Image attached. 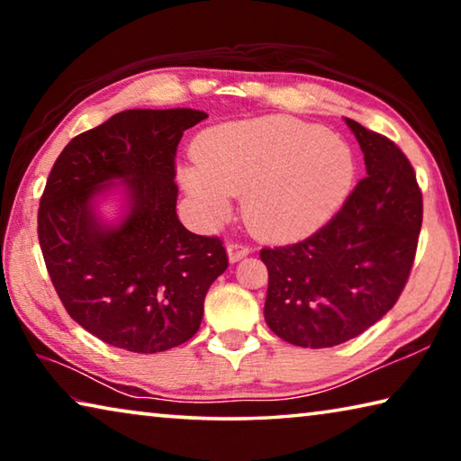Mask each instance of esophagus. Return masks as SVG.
I'll list each match as a JSON object with an SVG mask.
<instances>
[{"label": "esophagus", "mask_w": 461, "mask_h": 461, "mask_svg": "<svg viewBox=\"0 0 461 461\" xmlns=\"http://www.w3.org/2000/svg\"><path fill=\"white\" fill-rule=\"evenodd\" d=\"M249 254V246L241 244V241H230L228 244V256L231 262H238L241 258H246V256Z\"/></svg>", "instance_id": "obj_1"}]
</instances>
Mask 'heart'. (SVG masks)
Instances as JSON below:
<instances>
[{
  "instance_id": "heart-1",
  "label": "heart",
  "mask_w": 461,
  "mask_h": 461,
  "mask_svg": "<svg viewBox=\"0 0 461 461\" xmlns=\"http://www.w3.org/2000/svg\"><path fill=\"white\" fill-rule=\"evenodd\" d=\"M197 168L183 183L221 220L231 194L244 195L246 221L260 236L296 240L317 231L346 201L356 160L346 140L286 115L207 130L194 146Z\"/></svg>"
}]
</instances>
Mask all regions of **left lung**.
<instances>
[{
  "mask_svg": "<svg viewBox=\"0 0 461 461\" xmlns=\"http://www.w3.org/2000/svg\"><path fill=\"white\" fill-rule=\"evenodd\" d=\"M366 176L307 240L262 248L268 268L264 319L280 339L333 348L354 339L399 301L415 262L423 194L393 140L346 120Z\"/></svg>",
  "mask_w": 461,
  "mask_h": 461,
  "instance_id": "left-lung-1",
  "label": "left lung"
}]
</instances>
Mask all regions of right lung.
Masks as SVG:
<instances>
[{
  "instance_id": "1",
  "label": "right lung",
  "mask_w": 461,
  "mask_h": 461,
  "mask_svg": "<svg viewBox=\"0 0 461 461\" xmlns=\"http://www.w3.org/2000/svg\"><path fill=\"white\" fill-rule=\"evenodd\" d=\"M197 109H126L75 136L54 162L38 209V240L62 305L83 330L136 354L176 348L197 333L203 301L228 268L220 238L176 217L175 158ZM122 180L118 226L95 197Z\"/></svg>"
}]
</instances>
